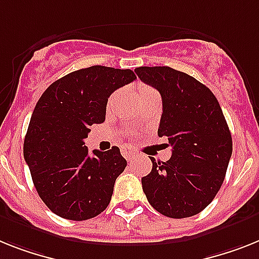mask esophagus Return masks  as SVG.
<instances>
[{
    "mask_svg": "<svg viewBox=\"0 0 259 259\" xmlns=\"http://www.w3.org/2000/svg\"><path fill=\"white\" fill-rule=\"evenodd\" d=\"M121 155L124 156L127 160H132L135 156H136V152H135V151H132V149H130V148H123V149H121Z\"/></svg>",
    "mask_w": 259,
    "mask_h": 259,
    "instance_id": "esophagus-1",
    "label": "esophagus"
}]
</instances>
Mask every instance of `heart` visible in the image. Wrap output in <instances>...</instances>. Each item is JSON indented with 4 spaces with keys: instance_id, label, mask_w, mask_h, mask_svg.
<instances>
[{
    "instance_id": "heart-1",
    "label": "heart",
    "mask_w": 259,
    "mask_h": 259,
    "mask_svg": "<svg viewBox=\"0 0 259 259\" xmlns=\"http://www.w3.org/2000/svg\"><path fill=\"white\" fill-rule=\"evenodd\" d=\"M149 93H156L155 90L152 87H148V86H142L139 89V95H143V94H149Z\"/></svg>"
}]
</instances>
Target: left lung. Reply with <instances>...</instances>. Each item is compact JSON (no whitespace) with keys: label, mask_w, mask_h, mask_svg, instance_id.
<instances>
[{"label":"left lung","mask_w":259,"mask_h":259,"mask_svg":"<svg viewBox=\"0 0 259 259\" xmlns=\"http://www.w3.org/2000/svg\"><path fill=\"white\" fill-rule=\"evenodd\" d=\"M163 99L157 130L168 138V161L151 157L152 170L142 179L147 200L170 219L204 210L219 193L233 151L232 135L219 100L193 76L168 66L135 68Z\"/></svg>","instance_id":"1"}]
</instances>
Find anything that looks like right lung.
Here are the masks:
<instances>
[{
    "mask_svg": "<svg viewBox=\"0 0 259 259\" xmlns=\"http://www.w3.org/2000/svg\"><path fill=\"white\" fill-rule=\"evenodd\" d=\"M135 79L132 70L91 66L55 80L38 100L23 156L40 200L62 219L84 221L110 204L127 161L117 147L90 156L84 139L106 119L111 94Z\"/></svg>",
    "mask_w": 259,
    "mask_h": 259,
    "instance_id": "add662e5",
    "label": "right lung"
}]
</instances>
